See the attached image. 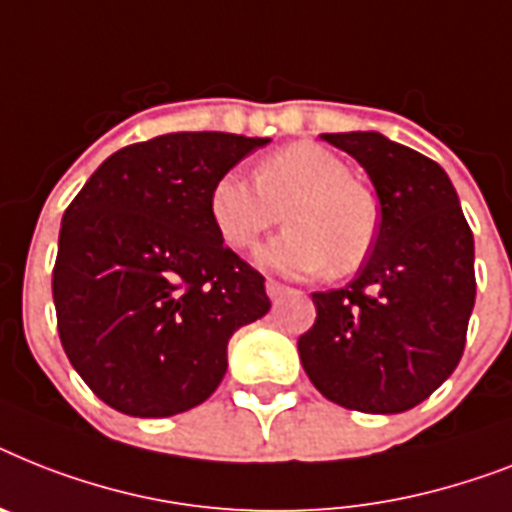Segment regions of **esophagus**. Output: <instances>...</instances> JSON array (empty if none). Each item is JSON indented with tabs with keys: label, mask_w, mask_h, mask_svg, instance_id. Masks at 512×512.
I'll return each mask as SVG.
<instances>
[{
	"label": "esophagus",
	"mask_w": 512,
	"mask_h": 512,
	"mask_svg": "<svg viewBox=\"0 0 512 512\" xmlns=\"http://www.w3.org/2000/svg\"><path fill=\"white\" fill-rule=\"evenodd\" d=\"M265 292H268L270 299H278L281 294L289 292V286H284L281 281H276V278H268V281H265Z\"/></svg>",
	"instance_id": "34e87169"
}]
</instances>
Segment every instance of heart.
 Segmentation results:
<instances>
[{"label": "heart", "instance_id": "b5f03b06", "mask_svg": "<svg viewBox=\"0 0 512 512\" xmlns=\"http://www.w3.org/2000/svg\"><path fill=\"white\" fill-rule=\"evenodd\" d=\"M284 213L289 231L260 249V263L284 273L350 276L376 247L378 199L352 178L347 160L313 141L268 152L255 165V184L239 173L220 176L210 191V218L231 249L255 247Z\"/></svg>", "mask_w": 512, "mask_h": 512}]
</instances>
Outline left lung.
Listing matches in <instances>:
<instances>
[{"mask_svg":"<svg viewBox=\"0 0 512 512\" xmlns=\"http://www.w3.org/2000/svg\"><path fill=\"white\" fill-rule=\"evenodd\" d=\"M371 176L381 228L344 289L315 292L299 360L347 410L405 413L458 368L476 299L473 234L434 160L376 131L323 134Z\"/></svg>","mask_w":512,"mask_h":512,"instance_id":"1","label":"left lung"}]
</instances>
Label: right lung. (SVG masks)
Masks as SVG:
<instances>
[{
  "mask_svg": "<svg viewBox=\"0 0 512 512\" xmlns=\"http://www.w3.org/2000/svg\"><path fill=\"white\" fill-rule=\"evenodd\" d=\"M263 144L220 131L128 144L62 215L52 270L62 350L120 413L202 405L226 376L231 334L270 310L263 273L210 218L215 181Z\"/></svg>",
  "mask_w": 512,
  "mask_h": 512,
  "instance_id": "right-lung-1",
  "label": "right lung"
}]
</instances>
